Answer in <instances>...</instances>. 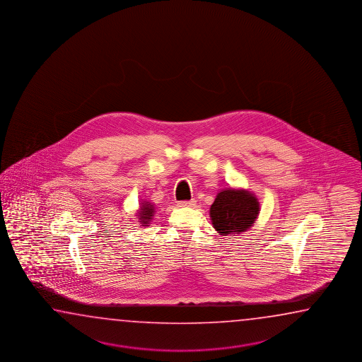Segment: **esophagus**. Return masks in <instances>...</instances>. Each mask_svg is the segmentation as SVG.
Here are the masks:
<instances>
[{
    "label": "esophagus",
    "instance_id": "obj_1",
    "mask_svg": "<svg viewBox=\"0 0 362 362\" xmlns=\"http://www.w3.org/2000/svg\"><path fill=\"white\" fill-rule=\"evenodd\" d=\"M178 206H185V208H187V206H195V200L192 199V200H181V202H178Z\"/></svg>",
    "mask_w": 362,
    "mask_h": 362
}]
</instances>
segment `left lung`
<instances>
[{"mask_svg": "<svg viewBox=\"0 0 362 362\" xmlns=\"http://www.w3.org/2000/svg\"><path fill=\"white\" fill-rule=\"evenodd\" d=\"M258 211V202L250 192L223 190L211 206L213 226L221 235L239 234L252 227Z\"/></svg>", "mask_w": 362, "mask_h": 362, "instance_id": "8db88e82", "label": "left lung"}]
</instances>
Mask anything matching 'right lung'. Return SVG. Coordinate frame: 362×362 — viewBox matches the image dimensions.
<instances>
[{
  "label": "right lung",
  "mask_w": 362,
  "mask_h": 362,
  "mask_svg": "<svg viewBox=\"0 0 362 362\" xmlns=\"http://www.w3.org/2000/svg\"><path fill=\"white\" fill-rule=\"evenodd\" d=\"M153 211L154 208L151 204H144L141 206V212H140V220L142 221V223H148V221L151 220V216H153ZM142 226H146V225H142Z\"/></svg>",
  "instance_id": "add662e5"
}]
</instances>
